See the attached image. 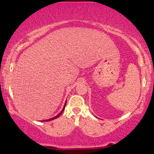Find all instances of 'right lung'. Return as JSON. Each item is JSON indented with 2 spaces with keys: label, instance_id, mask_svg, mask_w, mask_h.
I'll return each instance as SVG.
<instances>
[{
  "label": "right lung",
  "instance_id": "obj_1",
  "mask_svg": "<svg viewBox=\"0 0 154 154\" xmlns=\"http://www.w3.org/2000/svg\"><path fill=\"white\" fill-rule=\"evenodd\" d=\"M66 102H65V104H64V106H63V109H62V110H61V112H60L59 113V114H58V115H56V116H54V117H53V118H51V119H46V120H43V122H48V121H51V120H53V119H56V118H58V117H59V116H60V115H61V114H62V112H63V111H64V109H65V106H66Z\"/></svg>",
  "mask_w": 154,
  "mask_h": 154
}]
</instances>
